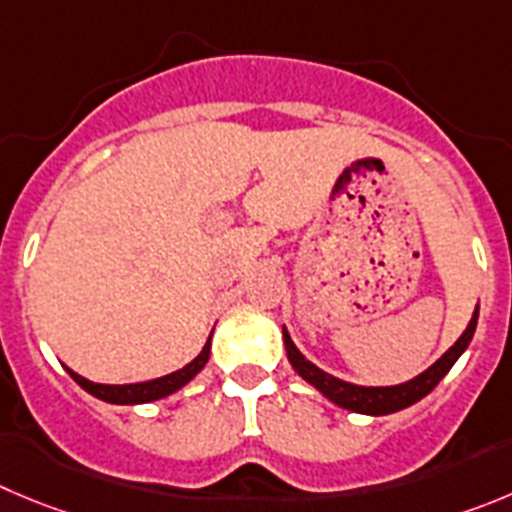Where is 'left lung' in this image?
<instances>
[{
	"label": "left lung",
	"mask_w": 512,
	"mask_h": 512,
	"mask_svg": "<svg viewBox=\"0 0 512 512\" xmlns=\"http://www.w3.org/2000/svg\"><path fill=\"white\" fill-rule=\"evenodd\" d=\"M477 315H480V305L472 313L470 323H467L465 333L455 341V346L450 351L444 353L439 361H434L427 371H422L419 376H414L412 381H404V384L396 386H358V384H348V381L336 379V376L326 374L315 364H310L308 358L295 348L293 338L290 333L283 328V338H285V351H288V361L293 364V369L308 381L310 386L321 391L326 399H331L333 404L338 407L348 409V412L356 414H369V417H384V414H394L399 409H407L412 404H417L419 399L429 394L439 381L447 376V371L455 366L457 358L465 353V348L470 346L472 336H475L477 328Z\"/></svg>",
	"instance_id": "1"
}]
</instances>
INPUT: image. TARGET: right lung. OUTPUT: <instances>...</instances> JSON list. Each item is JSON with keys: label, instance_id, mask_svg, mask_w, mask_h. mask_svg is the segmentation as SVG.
Returning a JSON list of instances; mask_svg holds the SVG:
<instances>
[{"label": "right lung", "instance_id": "obj_1", "mask_svg": "<svg viewBox=\"0 0 512 512\" xmlns=\"http://www.w3.org/2000/svg\"><path fill=\"white\" fill-rule=\"evenodd\" d=\"M209 351H212V336L207 338V343H204L202 353H199L191 364H186L184 369L174 371V374H166L161 376V379H154V381H141V384H93V381L83 379L80 374H75L73 369H68V374L73 376L75 384L83 386L88 394L98 396V399L108 401V404H146V401H156V399H164V396L174 394V391H179L181 386L189 384L194 376L199 374V371L204 369V364L209 361Z\"/></svg>", "mask_w": 512, "mask_h": 512}]
</instances>
